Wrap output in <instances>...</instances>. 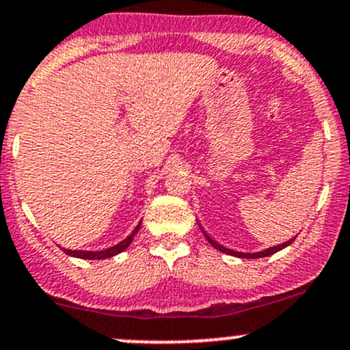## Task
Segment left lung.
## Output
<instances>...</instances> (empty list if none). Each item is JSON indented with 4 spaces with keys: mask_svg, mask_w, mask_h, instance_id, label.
Returning <instances> with one entry per match:
<instances>
[{
    "mask_svg": "<svg viewBox=\"0 0 350 350\" xmlns=\"http://www.w3.org/2000/svg\"><path fill=\"white\" fill-rule=\"evenodd\" d=\"M201 230H203V228H201ZM203 234H204V237H206V240H208L209 243H211V245L215 246L216 250H219V252H221V253H226V255H233V256H238V258H263V256H270V255H273V253L280 252V250L285 248V246H288L290 243H292L293 240H295V238H292V240H288V241L282 243V245L271 246V248H267V250H263V252H258V253H240V252H234V250L224 248V246L219 245V243H216L215 240H213V238H209L208 234L204 233V231H203Z\"/></svg>",
    "mask_w": 350,
    "mask_h": 350,
    "instance_id": "1",
    "label": "left lung"
}]
</instances>
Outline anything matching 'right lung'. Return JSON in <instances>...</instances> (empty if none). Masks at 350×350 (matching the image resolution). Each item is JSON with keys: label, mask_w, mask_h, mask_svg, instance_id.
<instances>
[{"label": "right lung", "mask_w": 350, "mask_h": 350, "mask_svg": "<svg viewBox=\"0 0 350 350\" xmlns=\"http://www.w3.org/2000/svg\"><path fill=\"white\" fill-rule=\"evenodd\" d=\"M139 228H141V223H139L137 226H135V230L132 231L131 234H129L126 240L117 243V245L112 246V248L102 250V252H82V250H65V248H62V250H64V252L67 253V255L75 256V258H83V260H104V258H110V256L117 255V253H122L124 250H126L127 246L131 245V241L134 240V237H135V234H137Z\"/></svg>", "instance_id": "obj_1"}]
</instances>
